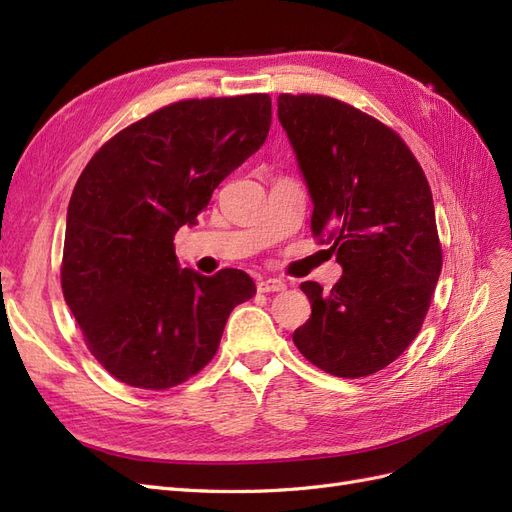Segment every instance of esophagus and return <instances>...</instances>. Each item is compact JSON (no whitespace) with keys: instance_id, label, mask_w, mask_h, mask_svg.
Returning a JSON list of instances; mask_svg holds the SVG:
<instances>
[{"instance_id":"1","label":"esophagus","mask_w":512,"mask_h":512,"mask_svg":"<svg viewBox=\"0 0 512 512\" xmlns=\"http://www.w3.org/2000/svg\"><path fill=\"white\" fill-rule=\"evenodd\" d=\"M286 282L280 280V277H267V280L258 282V292H284Z\"/></svg>"}]
</instances>
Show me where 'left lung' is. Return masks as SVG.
<instances>
[{"label": "left lung", "instance_id": "obj_1", "mask_svg": "<svg viewBox=\"0 0 512 512\" xmlns=\"http://www.w3.org/2000/svg\"><path fill=\"white\" fill-rule=\"evenodd\" d=\"M277 119L314 203V235L329 232L344 271L331 292L301 284L312 316L292 342L331 376L376 374L421 331L442 271L429 183L406 143L350 104L282 94Z\"/></svg>", "mask_w": 512, "mask_h": 512}]
</instances>
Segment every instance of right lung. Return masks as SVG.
Returning <instances> with one entry per match:
<instances>
[{"mask_svg":"<svg viewBox=\"0 0 512 512\" xmlns=\"http://www.w3.org/2000/svg\"><path fill=\"white\" fill-rule=\"evenodd\" d=\"M271 98L183 100L113 136L68 205L61 288L98 363L136 389L164 391L218 352L226 320L256 286L239 269H181L175 232L256 153Z\"/></svg>","mask_w":512,"mask_h":512,"instance_id":"1","label":"right lung"}]
</instances>
